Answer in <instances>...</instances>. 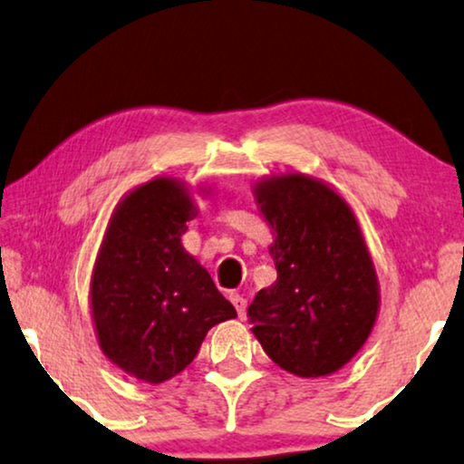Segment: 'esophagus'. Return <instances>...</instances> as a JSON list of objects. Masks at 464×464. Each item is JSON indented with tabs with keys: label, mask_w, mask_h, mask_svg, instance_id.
I'll use <instances>...</instances> for the list:
<instances>
[{
	"label": "esophagus",
	"mask_w": 464,
	"mask_h": 464,
	"mask_svg": "<svg viewBox=\"0 0 464 464\" xmlns=\"http://www.w3.org/2000/svg\"><path fill=\"white\" fill-rule=\"evenodd\" d=\"M230 302L234 304V308H237V313L240 319H245V310H246V300L240 294H230Z\"/></svg>",
	"instance_id": "obj_1"
}]
</instances>
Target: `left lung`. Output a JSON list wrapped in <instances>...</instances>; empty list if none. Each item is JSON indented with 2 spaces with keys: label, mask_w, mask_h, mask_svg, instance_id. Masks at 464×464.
Here are the masks:
<instances>
[{
  "label": "left lung",
  "mask_w": 464,
  "mask_h": 464,
  "mask_svg": "<svg viewBox=\"0 0 464 464\" xmlns=\"http://www.w3.org/2000/svg\"><path fill=\"white\" fill-rule=\"evenodd\" d=\"M275 227L276 281L257 291L246 316L278 367L319 378L348 363L378 314V278L351 207L325 183L283 175L256 186Z\"/></svg>",
  "instance_id": "obj_1"
}]
</instances>
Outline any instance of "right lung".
Here are the masks:
<instances>
[{
    "instance_id": "1",
    "label": "right lung",
    "mask_w": 464,
    "mask_h": 464,
    "mask_svg": "<svg viewBox=\"0 0 464 464\" xmlns=\"http://www.w3.org/2000/svg\"><path fill=\"white\" fill-rule=\"evenodd\" d=\"M194 211L179 181H148L118 205L94 264L99 344L120 370L151 384L186 370L208 329L237 316L181 246Z\"/></svg>"
}]
</instances>
